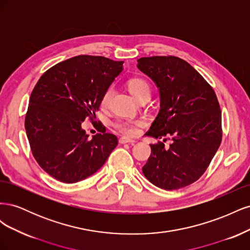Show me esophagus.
I'll return each instance as SVG.
<instances>
[{"label":"esophagus","mask_w":250,"mask_h":250,"mask_svg":"<svg viewBox=\"0 0 250 250\" xmlns=\"http://www.w3.org/2000/svg\"><path fill=\"white\" fill-rule=\"evenodd\" d=\"M120 144H134L135 141L131 140V139H128V138H121L119 140Z\"/></svg>","instance_id":"obj_1"}]
</instances>
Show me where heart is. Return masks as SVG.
<instances>
[{
	"instance_id": "1",
	"label": "heart",
	"mask_w": 250,
	"mask_h": 250,
	"mask_svg": "<svg viewBox=\"0 0 250 250\" xmlns=\"http://www.w3.org/2000/svg\"><path fill=\"white\" fill-rule=\"evenodd\" d=\"M128 89L131 93V95L135 98V99H139V98L149 95L150 96V85L149 83L143 78H131L128 81ZM113 93V88L110 86L106 89V92L104 93L101 99V106L106 107L110 98ZM147 125L146 120L144 119H121L118 120L115 123V128L121 133L125 135V137H135L138 135L141 131V128L145 127Z\"/></svg>"
}]
</instances>
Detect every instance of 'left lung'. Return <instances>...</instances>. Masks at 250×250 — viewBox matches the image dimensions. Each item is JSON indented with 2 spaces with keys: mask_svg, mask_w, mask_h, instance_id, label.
I'll list each match as a JSON object with an SVG mask.
<instances>
[{
  "mask_svg": "<svg viewBox=\"0 0 250 250\" xmlns=\"http://www.w3.org/2000/svg\"><path fill=\"white\" fill-rule=\"evenodd\" d=\"M138 67L160 89L161 109L146 135L171 139L169 148L150 144L143 173L158 188L177 190L199 179L220 146V105L213 87L184 59L142 57Z\"/></svg>",
  "mask_w": 250,
  "mask_h": 250,
  "instance_id": "1",
  "label": "left lung"
}]
</instances>
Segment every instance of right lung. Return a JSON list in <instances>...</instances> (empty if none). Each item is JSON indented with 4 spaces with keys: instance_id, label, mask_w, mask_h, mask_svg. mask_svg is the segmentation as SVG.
<instances>
[{
    "instance_id": "right-lung-1",
    "label": "right lung",
    "mask_w": 250,
    "mask_h": 250,
    "mask_svg": "<svg viewBox=\"0 0 250 250\" xmlns=\"http://www.w3.org/2000/svg\"><path fill=\"white\" fill-rule=\"evenodd\" d=\"M123 62L80 55L52 66L37 81L25 119L32 154L42 169L62 183L74 184L93 175L118 145L115 134L88 139L81 124L94 120L101 99Z\"/></svg>"
}]
</instances>
